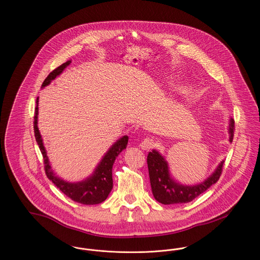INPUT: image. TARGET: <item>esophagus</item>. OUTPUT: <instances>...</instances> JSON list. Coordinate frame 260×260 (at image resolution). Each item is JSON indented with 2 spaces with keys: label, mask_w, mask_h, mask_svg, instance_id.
I'll use <instances>...</instances> for the list:
<instances>
[{
  "label": "esophagus",
  "mask_w": 260,
  "mask_h": 260,
  "mask_svg": "<svg viewBox=\"0 0 260 260\" xmlns=\"http://www.w3.org/2000/svg\"><path fill=\"white\" fill-rule=\"evenodd\" d=\"M155 145V142L152 138H145L141 143H140V148L142 150H150L153 148Z\"/></svg>",
  "instance_id": "esophagus-1"
}]
</instances>
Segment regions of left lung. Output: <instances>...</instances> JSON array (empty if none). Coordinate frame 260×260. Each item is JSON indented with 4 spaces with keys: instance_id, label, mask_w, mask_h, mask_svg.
I'll return each instance as SVG.
<instances>
[{
    "instance_id": "1",
    "label": "left lung",
    "mask_w": 260,
    "mask_h": 260,
    "mask_svg": "<svg viewBox=\"0 0 260 260\" xmlns=\"http://www.w3.org/2000/svg\"><path fill=\"white\" fill-rule=\"evenodd\" d=\"M234 131L235 123L231 119L229 127L230 141H233ZM223 164L224 161H221L216 171L203 183L195 186L181 185L171 178L168 162L165 161V159L156 150H153L148 153L147 165L154 198L164 205L189 203L218 181L220 175L222 174Z\"/></svg>"
}]
</instances>
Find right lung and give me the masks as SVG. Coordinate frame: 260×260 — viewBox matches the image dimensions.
<instances>
[{
  "instance_id": "right-lung-1",
  "label": "right lung",
  "mask_w": 260,
  "mask_h": 260,
  "mask_svg": "<svg viewBox=\"0 0 260 260\" xmlns=\"http://www.w3.org/2000/svg\"><path fill=\"white\" fill-rule=\"evenodd\" d=\"M70 60L65 62L52 70L49 76L45 79L42 87H46L50 84V82L56 78V76L61 73L65 67L70 64ZM39 98L36 100V109H35V116H34V133L35 138L37 141L39 148L42 152L44 158V165H45V172L48 178L52 181V183L56 186L64 195L68 198L73 200L74 202L83 204V205H98L105 201L108 197L109 193L111 192L113 188V179H112V167L116 160V157L126 147L128 136H124L121 137L117 142H115L111 146V148L107 151L104 155L99 166L94 170L93 173L84 181L77 182V183H69L60 179L59 177L55 176L54 173L51 170L49 158L47 156L46 149L43 144V139L40 135L38 128V102Z\"/></svg>"
}]
</instances>
